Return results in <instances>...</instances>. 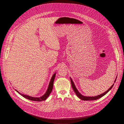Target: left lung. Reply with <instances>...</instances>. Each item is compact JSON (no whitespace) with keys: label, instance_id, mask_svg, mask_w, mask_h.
<instances>
[{"label":"left lung","instance_id":"obj_1","mask_svg":"<svg viewBox=\"0 0 124 124\" xmlns=\"http://www.w3.org/2000/svg\"><path fill=\"white\" fill-rule=\"evenodd\" d=\"M116 79H115V82H116ZM70 80H71V85H72V88L74 90V92H75V93H76V95L79 97V98L80 99H81V100H83V101H94V100H97L99 99H100L101 97H102L103 96L105 95V94H106L111 89V88L113 87L114 84H113V85H112V86L110 87L108 90H107L106 92H105L104 93L99 95H97V96H83L82 95V94H81L78 91V90L77 89V88H76L75 85H74V83L73 82V81H72V80L71 79V78H70Z\"/></svg>","mask_w":124,"mask_h":124}]
</instances>
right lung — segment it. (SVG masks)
Returning a JSON list of instances; mask_svg holds the SVG:
<instances>
[{"label":"right lung","mask_w":124,"mask_h":124,"mask_svg":"<svg viewBox=\"0 0 124 124\" xmlns=\"http://www.w3.org/2000/svg\"><path fill=\"white\" fill-rule=\"evenodd\" d=\"M55 76H56V73L53 74V76H52V77L51 78V79L49 83V86H48V89L47 90L46 93H45V94L44 95H43L42 96H41L40 97H32V96H30L29 95L22 94L21 93H19L16 90L19 94H21L22 96H23V97H24V98L28 99L29 100L32 101H45L47 99V98L49 96L50 94L51 93L52 89H53V83H54L53 82H54V79L55 78Z\"/></svg>","instance_id":"obj_1"}]
</instances>
